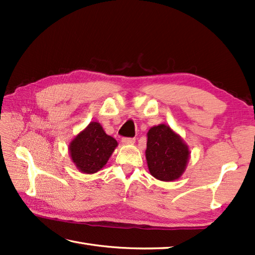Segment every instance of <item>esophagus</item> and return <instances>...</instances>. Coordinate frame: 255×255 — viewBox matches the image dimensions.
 <instances>
[{"instance_id": "34e87169", "label": "esophagus", "mask_w": 255, "mask_h": 255, "mask_svg": "<svg viewBox=\"0 0 255 255\" xmlns=\"http://www.w3.org/2000/svg\"><path fill=\"white\" fill-rule=\"evenodd\" d=\"M134 141H136V139H134V138L124 137V138L122 139V142H123V143H125V144H131V143H133Z\"/></svg>"}]
</instances>
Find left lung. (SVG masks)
<instances>
[{"label":"left lung","instance_id":"1","mask_svg":"<svg viewBox=\"0 0 255 255\" xmlns=\"http://www.w3.org/2000/svg\"><path fill=\"white\" fill-rule=\"evenodd\" d=\"M189 156L187 145L166 126L159 125L148 131L147 158L151 175L160 181H174L185 170Z\"/></svg>","mask_w":255,"mask_h":255}]
</instances>
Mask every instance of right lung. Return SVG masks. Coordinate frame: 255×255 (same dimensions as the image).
I'll use <instances>...</instances> for the list:
<instances>
[{
    "label": "right lung",
    "mask_w": 255,
    "mask_h": 255,
    "mask_svg": "<svg viewBox=\"0 0 255 255\" xmlns=\"http://www.w3.org/2000/svg\"><path fill=\"white\" fill-rule=\"evenodd\" d=\"M116 147V140L106 134L99 123L93 122L72 140L69 148L78 169L93 174L107 163Z\"/></svg>",
    "instance_id": "obj_1"
}]
</instances>
